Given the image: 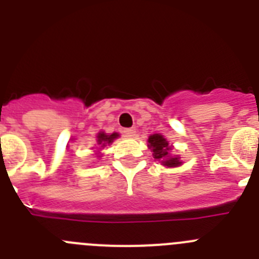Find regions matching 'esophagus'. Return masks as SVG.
<instances>
[{
    "instance_id": "1",
    "label": "esophagus",
    "mask_w": 259,
    "mask_h": 259,
    "mask_svg": "<svg viewBox=\"0 0 259 259\" xmlns=\"http://www.w3.org/2000/svg\"><path fill=\"white\" fill-rule=\"evenodd\" d=\"M123 134L125 137H135L136 136V128H125Z\"/></svg>"
}]
</instances>
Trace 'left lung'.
<instances>
[{
    "label": "left lung",
    "instance_id": "1",
    "mask_svg": "<svg viewBox=\"0 0 259 259\" xmlns=\"http://www.w3.org/2000/svg\"><path fill=\"white\" fill-rule=\"evenodd\" d=\"M148 148L153 152V157L155 161L161 162L166 167L182 166L179 155H172V145L168 144L166 137L161 134L150 135L148 139Z\"/></svg>",
    "mask_w": 259,
    "mask_h": 259
}]
</instances>
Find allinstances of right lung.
Instances as JSON below:
<instances>
[{
  "label": "right lung",
  "mask_w": 259,
  "mask_h": 259,
  "mask_svg": "<svg viewBox=\"0 0 259 259\" xmlns=\"http://www.w3.org/2000/svg\"><path fill=\"white\" fill-rule=\"evenodd\" d=\"M97 146L93 148V152L96 153V157L97 158H101L102 157V153L101 150L104 149L105 146H110L111 144L114 143L115 139H118L119 134L118 132H113V134H105L104 131H100L97 134Z\"/></svg>",
  "instance_id": "obj_1"
}]
</instances>
